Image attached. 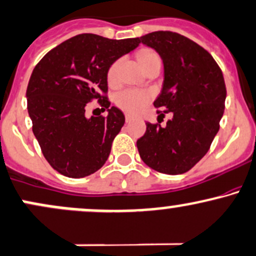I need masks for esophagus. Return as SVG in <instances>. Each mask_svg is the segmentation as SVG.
Wrapping results in <instances>:
<instances>
[{"mask_svg": "<svg viewBox=\"0 0 256 256\" xmlns=\"http://www.w3.org/2000/svg\"><path fill=\"white\" fill-rule=\"evenodd\" d=\"M132 120H134L132 115H130V114H126L125 115V122H132Z\"/></svg>", "mask_w": 256, "mask_h": 256, "instance_id": "esophagus-1", "label": "esophagus"}]
</instances>
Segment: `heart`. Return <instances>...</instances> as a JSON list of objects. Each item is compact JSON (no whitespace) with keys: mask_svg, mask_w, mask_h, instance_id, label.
Segmentation results:
<instances>
[{"mask_svg":"<svg viewBox=\"0 0 256 256\" xmlns=\"http://www.w3.org/2000/svg\"><path fill=\"white\" fill-rule=\"evenodd\" d=\"M152 60H160L159 56L153 50H143L140 53V64H144ZM120 60L114 62L108 70V80L115 82L118 78V69H119ZM152 94L142 90H125L116 96V104L128 113H138L144 108L146 104L150 100Z\"/></svg>","mask_w":256,"mask_h":256,"instance_id":"obj_1","label":"heart"}]
</instances>
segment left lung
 I'll list each match as a JSON object with an SVG mask.
<instances>
[{
    "label": "left lung",
    "mask_w": 256,
    "mask_h": 256,
    "mask_svg": "<svg viewBox=\"0 0 256 256\" xmlns=\"http://www.w3.org/2000/svg\"><path fill=\"white\" fill-rule=\"evenodd\" d=\"M140 41L162 60L164 82L154 106L172 115L164 128L146 122V134L137 140L140 156L159 172L184 174L206 156L220 128L222 72L206 50L178 32H154Z\"/></svg>",
    "instance_id": "obj_1"
}]
</instances>
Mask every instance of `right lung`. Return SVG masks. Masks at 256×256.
<instances>
[{
    "mask_svg": "<svg viewBox=\"0 0 256 256\" xmlns=\"http://www.w3.org/2000/svg\"><path fill=\"white\" fill-rule=\"evenodd\" d=\"M140 42V38L110 40L81 34L50 50L34 68L26 88L32 132L44 158L62 175L85 178L104 165L125 122L120 109L109 108L108 70ZM92 99L108 109L106 117L86 119L84 106Z\"/></svg>",
    "mask_w": 256,
    "mask_h": 256,
    "instance_id": "add662e5",
    "label": "right lung"
}]
</instances>
